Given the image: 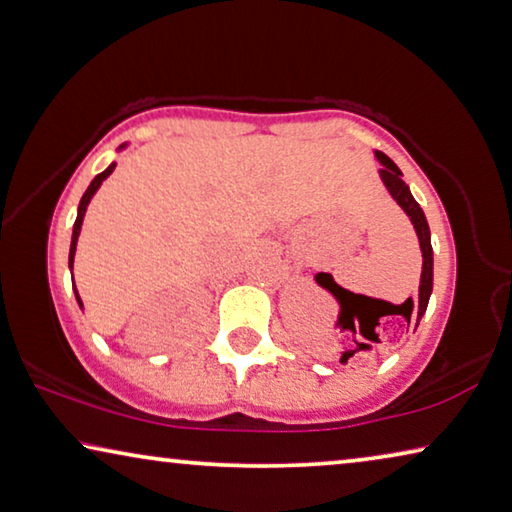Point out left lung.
Wrapping results in <instances>:
<instances>
[{
  "label": "left lung",
  "mask_w": 512,
  "mask_h": 512,
  "mask_svg": "<svg viewBox=\"0 0 512 512\" xmlns=\"http://www.w3.org/2000/svg\"><path fill=\"white\" fill-rule=\"evenodd\" d=\"M376 157H379V161L383 164L381 168V177L385 182V187H388V191L392 194V198L402 205V210L409 214L411 217V224L413 228H416L418 233V240H420V249H422V274H420V295H418V307L413 305V300L409 298L404 302V305H397L399 314H402L406 321L411 323V316L413 321H416V328L420 323L422 314H425L427 309V302H429V295H432V281H434V256H432V242H429V226H427V219H425V212H422V207L416 203V198L411 196L409 187H406L404 180H402V170L397 168L395 161H392L390 157H385L383 152H376ZM332 288H335L337 293H344L342 286H337L335 281H332ZM348 293V291H346ZM348 355V351L344 353Z\"/></svg>",
  "instance_id": "left-lung-1"
}]
</instances>
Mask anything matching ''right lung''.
Masks as SVG:
<instances>
[{"mask_svg":"<svg viewBox=\"0 0 512 512\" xmlns=\"http://www.w3.org/2000/svg\"><path fill=\"white\" fill-rule=\"evenodd\" d=\"M115 170V164L113 166H108L106 170H103V173H99L92 180V184L90 187H87V191L83 194V198H80V205H78V217H76V226H73V240H71V251H69V265H73V256H76V244H78V235H80V226H83V217H85V210H87V203L92 201V196L96 194V189L101 187V182L106 180V177L113 173ZM78 302H80V298H78ZM80 305H83V302H80Z\"/></svg>","mask_w":512,"mask_h":512,"instance_id":"1","label":"right lung"}]
</instances>
